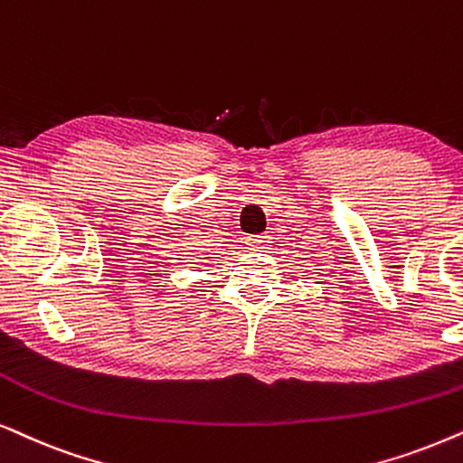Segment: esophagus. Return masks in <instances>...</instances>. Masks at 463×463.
<instances>
[{"instance_id":"esophagus-1","label":"esophagus","mask_w":463,"mask_h":463,"mask_svg":"<svg viewBox=\"0 0 463 463\" xmlns=\"http://www.w3.org/2000/svg\"><path fill=\"white\" fill-rule=\"evenodd\" d=\"M269 237H262V235H256V237H250L248 239V245H251L254 250H264V245H267Z\"/></svg>"}]
</instances>
